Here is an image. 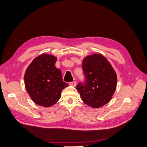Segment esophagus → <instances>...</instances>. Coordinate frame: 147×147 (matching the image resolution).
I'll return each mask as SVG.
<instances>
[{
  "mask_svg": "<svg viewBox=\"0 0 147 147\" xmlns=\"http://www.w3.org/2000/svg\"><path fill=\"white\" fill-rule=\"evenodd\" d=\"M70 85H71V86H73V87H76V82H70L69 84Z\"/></svg>",
  "mask_w": 147,
  "mask_h": 147,
  "instance_id": "34e87169",
  "label": "esophagus"
}]
</instances>
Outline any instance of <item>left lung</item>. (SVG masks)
<instances>
[{
	"label": "left lung",
	"instance_id": "left-lung-1",
	"mask_svg": "<svg viewBox=\"0 0 147 147\" xmlns=\"http://www.w3.org/2000/svg\"><path fill=\"white\" fill-rule=\"evenodd\" d=\"M86 82L76 86L82 100L90 107L100 108L111 101L117 85V74L110 62L98 53L83 59Z\"/></svg>",
	"mask_w": 147,
	"mask_h": 147
}]
</instances>
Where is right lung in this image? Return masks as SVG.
<instances>
[{
    "instance_id": "add662e5",
    "label": "right lung",
    "mask_w": 147,
    "mask_h": 147,
    "mask_svg": "<svg viewBox=\"0 0 147 147\" xmlns=\"http://www.w3.org/2000/svg\"><path fill=\"white\" fill-rule=\"evenodd\" d=\"M57 57L43 53L34 58L24 74L26 89L36 105L50 107L57 103L62 90L68 86L62 72L56 67Z\"/></svg>"
}]
</instances>
